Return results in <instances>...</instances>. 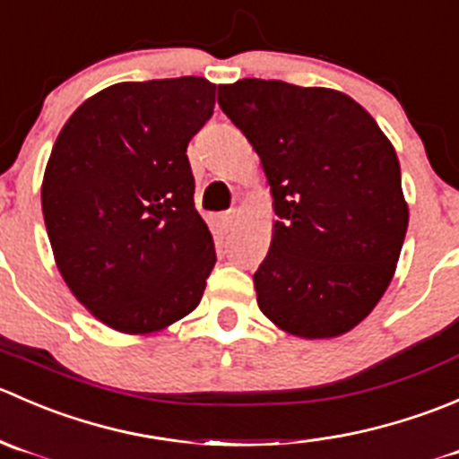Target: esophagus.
Listing matches in <instances>:
<instances>
[{"mask_svg":"<svg viewBox=\"0 0 459 459\" xmlns=\"http://www.w3.org/2000/svg\"><path fill=\"white\" fill-rule=\"evenodd\" d=\"M221 225H223L225 231L234 230V225H236V214H234V212H228V214L221 216Z\"/></svg>","mask_w":459,"mask_h":459,"instance_id":"34e87169","label":"esophagus"}]
</instances>
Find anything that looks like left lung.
I'll return each mask as SVG.
<instances>
[{
  "mask_svg": "<svg viewBox=\"0 0 459 459\" xmlns=\"http://www.w3.org/2000/svg\"><path fill=\"white\" fill-rule=\"evenodd\" d=\"M219 104L261 158L276 214L258 307L294 337L351 333L393 281L408 228L393 143L325 86L245 77L219 86Z\"/></svg>",
  "mask_w": 459,
  "mask_h": 459,
  "instance_id": "1",
  "label": "left lung"
}]
</instances>
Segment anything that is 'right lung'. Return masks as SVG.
Instances as JSON below:
<instances>
[{"instance_id":"add662e5","label":"right lung","mask_w":459,"mask_h":459,"mask_svg":"<svg viewBox=\"0 0 459 459\" xmlns=\"http://www.w3.org/2000/svg\"><path fill=\"white\" fill-rule=\"evenodd\" d=\"M205 77L117 82L75 108L42 180L53 258L74 297L125 334L196 310L216 263L187 144L214 113Z\"/></svg>"}]
</instances>
